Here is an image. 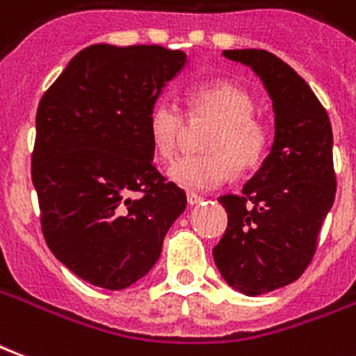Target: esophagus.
<instances>
[{"mask_svg": "<svg viewBox=\"0 0 356 356\" xmlns=\"http://www.w3.org/2000/svg\"><path fill=\"white\" fill-rule=\"evenodd\" d=\"M186 200H188V204H191V206H196V204H202V202L206 200V198L196 193H188L186 194Z\"/></svg>", "mask_w": 356, "mask_h": 356, "instance_id": "1", "label": "esophagus"}]
</instances>
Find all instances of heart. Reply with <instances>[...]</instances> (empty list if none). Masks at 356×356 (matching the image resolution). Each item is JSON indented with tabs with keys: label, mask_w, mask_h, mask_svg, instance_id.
I'll list each match as a JSON object with an SVG mask.
<instances>
[{
	"label": "heart",
	"mask_w": 356,
	"mask_h": 356,
	"mask_svg": "<svg viewBox=\"0 0 356 356\" xmlns=\"http://www.w3.org/2000/svg\"><path fill=\"white\" fill-rule=\"evenodd\" d=\"M188 116L208 118L216 127L208 133V154H186L168 170V177L186 191H213L236 171L254 170L267 154L270 131L254 114L255 101L248 89L231 81H202L186 95ZM185 127V114L170 99H160L148 112V135L162 158L175 154Z\"/></svg>",
	"instance_id": "obj_1"
}]
</instances>
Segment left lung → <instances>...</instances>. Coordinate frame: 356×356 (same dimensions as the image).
I'll return each mask as SVG.
<instances>
[{
	"label": "left lung",
	"instance_id": "obj_1",
	"mask_svg": "<svg viewBox=\"0 0 356 356\" xmlns=\"http://www.w3.org/2000/svg\"><path fill=\"white\" fill-rule=\"evenodd\" d=\"M250 66L275 110V140L240 194L219 198L229 216L213 261L234 290L261 296L298 280L316 252L334 206L332 125L316 95L291 66L263 49L223 51Z\"/></svg>",
	"mask_w": 356,
	"mask_h": 356
}]
</instances>
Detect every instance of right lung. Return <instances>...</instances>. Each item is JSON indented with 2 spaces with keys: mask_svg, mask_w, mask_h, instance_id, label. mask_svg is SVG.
<instances>
[{
  "mask_svg": "<svg viewBox=\"0 0 356 356\" xmlns=\"http://www.w3.org/2000/svg\"><path fill=\"white\" fill-rule=\"evenodd\" d=\"M185 65L183 51L97 43L40 101L32 183L43 236L93 286L124 290L143 278L185 211V191L156 170L148 135V112Z\"/></svg>",
  "mask_w": 356,
  "mask_h": 356,
  "instance_id": "right-lung-1",
  "label": "right lung"
}]
</instances>
